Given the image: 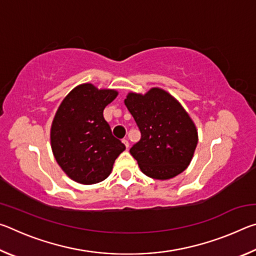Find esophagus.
Instances as JSON below:
<instances>
[{
  "mask_svg": "<svg viewBox=\"0 0 256 256\" xmlns=\"http://www.w3.org/2000/svg\"><path fill=\"white\" fill-rule=\"evenodd\" d=\"M123 144H124V146H126V149H128L130 144H128V141L126 140V138H123Z\"/></svg>",
  "mask_w": 256,
  "mask_h": 256,
  "instance_id": "34e87169",
  "label": "esophagus"
}]
</instances>
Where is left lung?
Masks as SVG:
<instances>
[{"instance_id": "8db88e82", "label": "left lung", "mask_w": 256, "mask_h": 256, "mask_svg": "<svg viewBox=\"0 0 256 256\" xmlns=\"http://www.w3.org/2000/svg\"><path fill=\"white\" fill-rule=\"evenodd\" d=\"M125 106L136 120L141 140L130 149L141 172L164 180L183 172L193 158L198 130L180 102L166 90L128 92Z\"/></svg>"}]
</instances>
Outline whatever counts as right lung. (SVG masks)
Here are the masks:
<instances>
[{
    "mask_svg": "<svg viewBox=\"0 0 256 256\" xmlns=\"http://www.w3.org/2000/svg\"><path fill=\"white\" fill-rule=\"evenodd\" d=\"M114 89L82 84L58 106L50 128L56 162L76 183L90 185L106 180L125 146L112 136L104 110L118 97Z\"/></svg>",
    "mask_w": 256,
    "mask_h": 256,
    "instance_id": "right-lung-1",
    "label": "right lung"
}]
</instances>
